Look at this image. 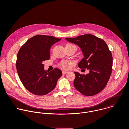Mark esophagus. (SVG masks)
<instances>
[{
	"instance_id": "1",
	"label": "esophagus",
	"mask_w": 129,
	"mask_h": 129,
	"mask_svg": "<svg viewBox=\"0 0 129 129\" xmlns=\"http://www.w3.org/2000/svg\"><path fill=\"white\" fill-rule=\"evenodd\" d=\"M68 73V71H62V73L63 75H65L66 74H67Z\"/></svg>"
}]
</instances>
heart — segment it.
Returning a JSON list of instances; mask_svg holds the SVG:
<instances>
[{
    "label": "heart",
    "instance_id": "heart-1",
    "mask_svg": "<svg viewBox=\"0 0 129 129\" xmlns=\"http://www.w3.org/2000/svg\"><path fill=\"white\" fill-rule=\"evenodd\" d=\"M72 45H73L72 44H68L66 45V46H72ZM71 64V62H68V61H62L60 63V66L62 67L63 68H66L68 66Z\"/></svg>",
    "mask_w": 129,
    "mask_h": 129
}]
</instances>
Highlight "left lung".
<instances>
[{"label": "left lung", "instance_id": "8db88e82", "mask_svg": "<svg viewBox=\"0 0 129 129\" xmlns=\"http://www.w3.org/2000/svg\"><path fill=\"white\" fill-rule=\"evenodd\" d=\"M66 40L80 47L84 57L78 67L89 71L86 75L75 72V87L85 96L97 94L106 86L112 72L113 57L107 44L101 39L90 34Z\"/></svg>", "mask_w": 129, "mask_h": 129}]
</instances>
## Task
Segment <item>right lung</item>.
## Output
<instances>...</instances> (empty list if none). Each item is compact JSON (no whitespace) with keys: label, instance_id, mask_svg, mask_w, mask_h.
<instances>
[{"label":"right lung","instance_id":"1","mask_svg":"<svg viewBox=\"0 0 129 129\" xmlns=\"http://www.w3.org/2000/svg\"><path fill=\"white\" fill-rule=\"evenodd\" d=\"M61 39L52 36L38 35L23 45L17 55L16 67L23 85L30 92L43 96L51 91L62 75L60 69L44 70V61L50 58V49Z\"/></svg>","mask_w":129,"mask_h":129}]
</instances>
